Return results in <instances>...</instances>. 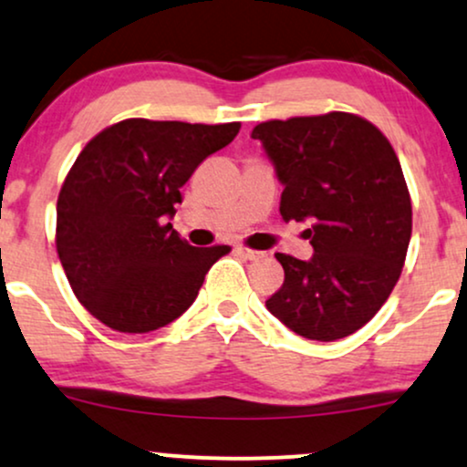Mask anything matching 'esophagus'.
Returning a JSON list of instances; mask_svg holds the SVG:
<instances>
[{"label":"esophagus","mask_w":467,"mask_h":467,"mask_svg":"<svg viewBox=\"0 0 467 467\" xmlns=\"http://www.w3.org/2000/svg\"><path fill=\"white\" fill-rule=\"evenodd\" d=\"M235 254H240V255H244L246 260H260V257H265L266 254L265 251H257V249H249V246H244V244H238L235 246Z\"/></svg>","instance_id":"1"}]
</instances>
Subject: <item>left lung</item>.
<instances>
[{"label":"left lung","mask_w":467,"mask_h":467,"mask_svg":"<svg viewBox=\"0 0 467 467\" xmlns=\"http://www.w3.org/2000/svg\"><path fill=\"white\" fill-rule=\"evenodd\" d=\"M251 137L284 183V221H312L315 249L308 262L275 254L284 284L266 308L310 341L349 337L374 319L407 260L413 210L396 150L345 111L268 119Z\"/></svg>","instance_id":"obj_1"}]
</instances>
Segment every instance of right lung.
Wrapping results in <instances>:
<instances>
[{
  "instance_id": "1",
  "label": "right lung",
  "mask_w": 467,
  "mask_h": 467,
  "mask_svg": "<svg viewBox=\"0 0 467 467\" xmlns=\"http://www.w3.org/2000/svg\"><path fill=\"white\" fill-rule=\"evenodd\" d=\"M240 122L188 124L129 118L80 150L57 202V251L74 295L111 330L144 334L194 304L229 246H192L166 223L202 159Z\"/></svg>"
}]
</instances>
